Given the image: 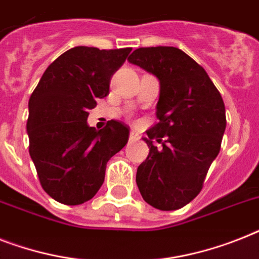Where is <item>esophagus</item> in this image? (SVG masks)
Masks as SVG:
<instances>
[{
	"instance_id": "1",
	"label": "esophagus",
	"mask_w": 259,
	"mask_h": 259,
	"mask_svg": "<svg viewBox=\"0 0 259 259\" xmlns=\"http://www.w3.org/2000/svg\"><path fill=\"white\" fill-rule=\"evenodd\" d=\"M129 140L132 141V142H134V141H138V140H140V134L137 133L136 130H132V132H130Z\"/></svg>"
}]
</instances>
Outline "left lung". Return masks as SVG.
I'll return each mask as SVG.
<instances>
[{
  "label": "left lung",
  "instance_id": "8db88e82",
  "mask_svg": "<svg viewBox=\"0 0 259 259\" xmlns=\"http://www.w3.org/2000/svg\"><path fill=\"white\" fill-rule=\"evenodd\" d=\"M127 61L159 81V122L144 138L150 150L137 169V186L155 209H181L198 195L220 153L226 127L224 100L205 69L178 48H140ZM162 138L158 151L151 140Z\"/></svg>",
  "mask_w": 259,
  "mask_h": 259
}]
</instances>
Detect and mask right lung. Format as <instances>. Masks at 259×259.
I'll return each mask as SVG.
<instances>
[{
    "instance_id": "1",
    "label": "right lung",
    "mask_w": 259,
    "mask_h": 259,
    "mask_svg": "<svg viewBox=\"0 0 259 259\" xmlns=\"http://www.w3.org/2000/svg\"><path fill=\"white\" fill-rule=\"evenodd\" d=\"M130 48L75 46L49 65L29 100V153L44 190L64 205H81L104 184L106 163L127 144L129 127L88 125L90 109L109 94L111 75Z\"/></svg>"
}]
</instances>
